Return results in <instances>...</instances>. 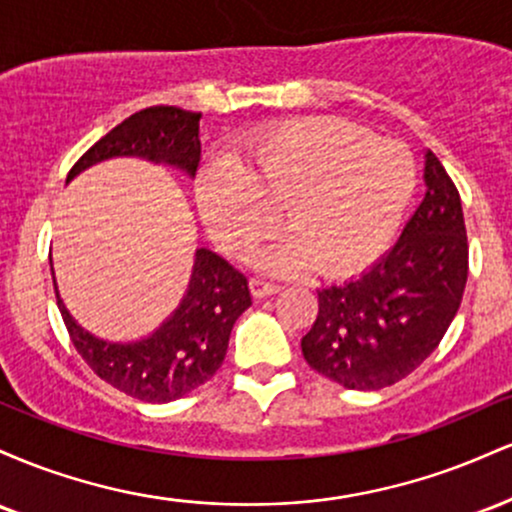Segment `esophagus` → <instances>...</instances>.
<instances>
[{
    "label": "esophagus",
    "instance_id": "esophagus-1",
    "mask_svg": "<svg viewBox=\"0 0 512 512\" xmlns=\"http://www.w3.org/2000/svg\"><path fill=\"white\" fill-rule=\"evenodd\" d=\"M281 286L274 284V281H264V279H252L250 281V291L255 298H267V296H274L276 291H279Z\"/></svg>",
    "mask_w": 512,
    "mask_h": 512
}]
</instances>
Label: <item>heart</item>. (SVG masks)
I'll return each mask as SVG.
<instances>
[{
	"instance_id": "1",
	"label": "heart",
	"mask_w": 512,
	"mask_h": 512,
	"mask_svg": "<svg viewBox=\"0 0 512 512\" xmlns=\"http://www.w3.org/2000/svg\"><path fill=\"white\" fill-rule=\"evenodd\" d=\"M416 158L399 139L334 117H293L214 156L195 178L197 209L211 238L245 255L276 223L289 226L255 257L276 274L313 267L342 274L392 243L416 192Z\"/></svg>"
}]
</instances>
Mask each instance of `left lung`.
Segmentation results:
<instances>
[{
	"label": "left lung",
	"instance_id": "1",
	"mask_svg": "<svg viewBox=\"0 0 512 512\" xmlns=\"http://www.w3.org/2000/svg\"><path fill=\"white\" fill-rule=\"evenodd\" d=\"M426 195L402 236L373 267L317 289V317L301 339L308 366L346 390H383L407 378L448 332L467 284L469 248L455 182L433 151Z\"/></svg>",
	"mask_w": 512,
	"mask_h": 512
}]
</instances>
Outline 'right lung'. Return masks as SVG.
Here are the masks:
<instances>
[{"label":"right lung","mask_w":512,"mask_h":512,"mask_svg":"<svg viewBox=\"0 0 512 512\" xmlns=\"http://www.w3.org/2000/svg\"><path fill=\"white\" fill-rule=\"evenodd\" d=\"M199 117L202 113L173 105L139 110L98 139L74 163L67 182L81 170L117 156L166 163L195 178L202 156ZM55 296L69 337L93 373L125 395L151 404L173 402L207 383L226 358L233 325L252 303L248 279L207 248L195 252V267L178 310L139 342L120 344L93 337L64 308L57 284Z\"/></svg>","instance_id":"add662e5"}]
</instances>
